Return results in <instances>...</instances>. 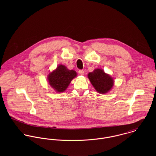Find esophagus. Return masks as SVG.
I'll use <instances>...</instances> for the list:
<instances>
[{
    "label": "esophagus",
    "instance_id": "obj_1",
    "mask_svg": "<svg viewBox=\"0 0 156 156\" xmlns=\"http://www.w3.org/2000/svg\"><path fill=\"white\" fill-rule=\"evenodd\" d=\"M79 73L80 75H84V71L83 69H80L79 71Z\"/></svg>",
    "mask_w": 156,
    "mask_h": 156
}]
</instances>
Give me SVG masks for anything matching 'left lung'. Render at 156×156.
Returning a JSON list of instances; mask_svg holds the SVG:
<instances>
[{"label":"left lung","mask_w":156,"mask_h":156,"mask_svg":"<svg viewBox=\"0 0 156 156\" xmlns=\"http://www.w3.org/2000/svg\"><path fill=\"white\" fill-rule=\"evenodd\" d=\"M88 77L92 86L100 94L108 92L114 85L113 78L101 69H94L92 72L89 73Z\"/></svg>","instance_id":"obj_1"}]
</instances>
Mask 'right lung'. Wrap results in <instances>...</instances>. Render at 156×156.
<instances>
[{
    "mask_svg": "<svg viewBox=\"0 0 156 156\" xmlns=\"http://www.w3.org/2000/svg\"><path fill=\"white\" fill-rule=\"evenodd\" d=\"M77 76L74 70H69L63 65H59L56 69L48 76L50 85L58 92H64L71 80Z\"/></svg>",
    "mask_w": 156,
    "mask_h": 156,
    "instance_id": "obj_1",
    "label": "right lung"
}]
</instances>
